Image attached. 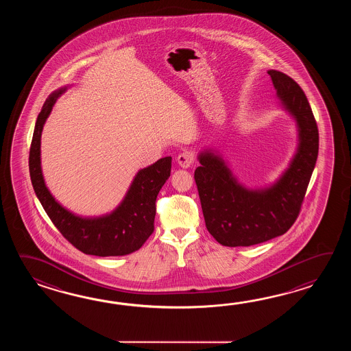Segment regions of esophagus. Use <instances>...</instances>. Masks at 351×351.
<instances>
[{
	"mask_svg": "<svg viewBox=\"0 0 351 351\" xmlns=\"http://www.w3.org/2000/svg\"><path fill=\"white\" fill-rule=\"evenodd\" d=\"M177 162L182 168H189L191 165H193L194 157L192 153H188V152H183L180 153L178 157H177Z\"/></svg>",
	"mask_w": 351,
	"mask_h": 351,
	"instance_id": "esophagus-1",
	"label": "esophagus"
}]
</instances>
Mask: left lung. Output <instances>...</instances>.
Returning a JSON list of instances; mask_svg holds the SVG:
<instances>
[{
	"label": "left lung",
	"mask_w": 351,
	"mask_h": 351,
	"mask_svg": "<svg viewBox=\"0 0 351 351\" xmlns=\"http://www.w3.org/2000/svg\"><path fill=\"white\" fill-rule=\"evenodd\" d=\"M277 97L296 120L298 150L274 184L248 189L239 184L226 162L212 150L198 156L194 172L209 233L227 247L252 246L275 239L298 218L319 153V130L305 93L290 76L267 71Z\"/></svg>",
	"instance_id": "1"
}]
</instances>
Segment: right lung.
Returning <instances> with one entry per match:
<instances>
[{"label": "right lung", "mask_w": 351, "mask_h": 351, "mask_svg": "<svg viewBox=\"0 0 351 351\" xmlns=\"http://www.w3.org/2000/svg\"><path fill=\"white\" fill-rule=\"evenodd\" d=\"M66 88L53 91L38 114L31 142L29 168L31 183L47 216L65 239L84 254L100 257L125 256L139 250L154 231L156 199L171 176L172 157L159 159L136 173L124 199L106 216H76L55 201L41 171V133L58 97Z\"/></svg>", "instance_id": "right-lung-1"}]
</instances>
